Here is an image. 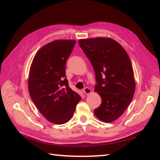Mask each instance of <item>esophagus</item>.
<instances>
[{"label":"esophagus","instance_id":"obj_1","mask_svg":"<svg viewBox=\"0 0 160 160\" xmlns=\"http://www.w3.org/2000/svg\"><path fill=\"white\" fill-rule=\"evenodd\" d=\"M83 92H84V93H85V94L88 95V94H89V93H91L92 91H91V89H89V88H85L84 89V90H83Z\"/></svg>","mask_w":160,"mask_h":160}]
</instances>
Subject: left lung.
Wrapping results in <instances>:
<instances>
[{"instance_id":"left-lung-1","label":"left lung","mask_w":160,"mask_h":160,"mask_svg":"<svg viewBox=\"0 0 160 160\" xmlns=\"http://www.w3.org/2000/svg\"><path fill=\"white\" fill-rule=\"evenodd\" d=\"M79 45L93 67L95 91L102 99L99 107L94 109V114L102 122H113L128 108L135 93L129 57L122 46L112 38L81 39Z\"/></svg>"}]
</instances>
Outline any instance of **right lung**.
I'll use <instances>...</instances> for the list:
<instances>
[{"instance_id": "right-lung-1", "label": "right lung", "mask_w": 160, "mask_h": 160, "mask_svg": "<svg viewBox=\"0 0 160 160\" xmlns=\"http://www.w3.org/2000/svg\"><path fill=\"white\" fill-rule=\"evenodd\" d=\"M75 40H56L38 51L28 77V91L38 110L50 122L67 123L73 115L81 96L69 86L66 62Z\"/></svg>"}]
</instances>
